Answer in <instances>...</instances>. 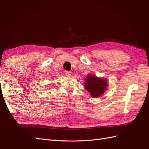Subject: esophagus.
Returning <instances> with one entry per match:
<instances>
[{"label": "esophagus", "instance_id": "obj_1", "mask_svg": "<svg viewBox=\"0 0 149 149\" xmlns=\"http://www.w3.org/2000/svg\"><path fill=\"white\" fill-rule=\"evenodd\" d=\"M65 74H66V75L67 76H71V72L70 71H65Z\"/></svg>", "mask_w": 149, "mask_h": 149}]
</instances>
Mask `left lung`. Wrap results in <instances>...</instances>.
<instances>
[{"label": "left lung", "mask_w": 149, "mask_h": 149, "mask_svg": "<svg viewBox=\"0 0 149 149\" xmlns=\"http://www.w3.org/2000/svg\"><path fill=\"white\" fill-rule=\"evenodd\" d=\"M108 82L105 78L89 74L85 79L84 88L93 97H99L107 90Z\"/></svg>", "instance_id": "obj_1"}]
</instances>
